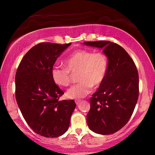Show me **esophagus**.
Returning <instances> with one entry per match:
<instances>
[{
	"mask_svg": "<svg viewBox=\"0 0 155 155\" xmlns=\"http://www.w3.org/2000/svg\"><path fill=\"white\" fill-rule=\"evenodd\" d=\"M75 103H76V104H78L81 103V101H80V100H76Z\"/></svg>",
	"mask_w": 155,
	"mask_h": 155,
	"instance_id": "34e87169",
	"label": "esophagus"
}]
</instances>
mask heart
I'll list each match as a JSON object with an SVG mask.
<instances>
[{
  "mask_svg": "<svg viewBox=\"0 0 155 155\" xmlns=\"http://www.w3.org/2000/svg\"><path fill=\"white\" fill-rule=\"evenodd\" d=\"M65 66H53L51 77L56 85L66 87L71 81V73H77L79 83L68 89L66 96L70 99H80L90 94L93 86L101 85L106 77L108 59L103 52L87 50L77 51L64 61Z\"/></svg>",
  "mask_w": 155,
  "mask_h": 155,
  "instance_id": "obj_1",
  "label": "heart"
}]
</instances>
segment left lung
<instances>
[{"label": "left lung", "instance_id": "obj_1", "mask_svg": "<svg viewBox=\"0 0 155 155\" xmlns=\"http://www.w3.org/2000/svg\"><path fill=\"white\" fill-rule=\"evenodd\" d=\"M83 44L102 48L108 58L106 77L90 98L87 125L90 130L98 134H113L127 124L137 104V68L127 52L118 44L109 41H86Z\"/></svg>", "mask_w": 155, "mask_h": 155}]
</instances>
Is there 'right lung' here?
Instances as JSON below:
<instances>
[{"label":"right lung","mask_w":155,"mask_h":155,"mask_svg":"<svg viewBox=\"0 0 155 155\" xmlns=\"http://www.w3.org/2000/svg\"><path fill=\"white\" fill-rule=\"evenodd\" d=\"M71 43H40L31 48L15 74V98L28 125L37 134L57 137L66 132L76 107L73 100L59 101L64 91L54 83L51 70Z\"/></svg>","instance_id":"1"}]
</instances>
